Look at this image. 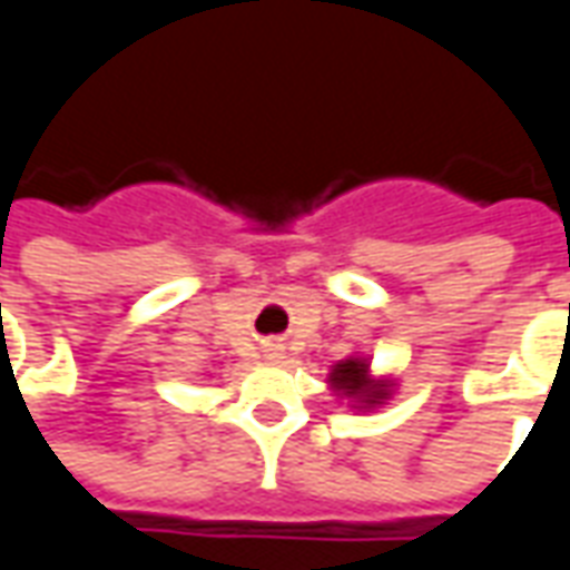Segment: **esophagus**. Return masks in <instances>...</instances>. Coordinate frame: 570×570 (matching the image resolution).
Segmentation results:
<instances>
[{
  "mask_svg": "<svg viewBox=\"0 0 570 570\" xmlns=\"http://www.w3.org/2000/svg\"><path fill=\"white\" fill-rule=\"evenodd\" d=\"M268 357H281V347H277V345H268Z\"/></svg>",
  "mask_w": 570,
  "mask_h": 570,
  "instance_id": "34e87169",
  "label": "esophagus"
}]
</instances>
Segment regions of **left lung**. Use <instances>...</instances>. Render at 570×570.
<instances>
[{"mask_svg": "<svg viewBox=\"0 0 570 570\" xmlns=\"http://www.w3.org/2000/svg\"><path fill=\"white\" fill-rule=\"evenodd\" d=\"M330 384L335 391L347 400L360 403V409L382 406L384 400L391 396V384L387 382H372L370 379V363L363 357H347L342 363H335L330 372Z\"/></svg>", "mask_w": 570, "mask_h": 570, "instance_id": "8db88e82", "label": "left lung"}]
</instances>
